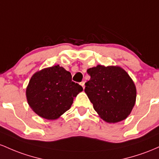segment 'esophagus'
<instances>
[{
  "label": "esophagus",
  "instance_id": "1",
  "mask_svg": "<svg viewBox=\"0 0 159 159\" xmlns=\"http://www.w3.org/2000/svg\"><path fill=\"white\" fill-rule=\"evenodd\" d=\"M80 85H82V87H83V89L85 88V83H84V82H82V83H80Z\"/></svg>",
  "mask_w": 159,
  "mask_h": 159
}]
</instances>
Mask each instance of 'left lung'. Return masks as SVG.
I'll return each mask as SVG.
<instances>
[{
  "label": "left lung",
  "instance_id": "8db88e82",
  "mask_svg": "<svg viewBox=\"0 0 159 159\" xmlns=\"http://www.w3.org/2000/svg\"><path fill=\"white\" fill-rule=\"evenodd\" d=\"M91 76L85 92L99 117L108 123L125 119L136 102L134 83L119 66L97 65L87 70Z\"/></svg>",
  "mask_w": 159,
  "mask_h": 159
}]
</instances>
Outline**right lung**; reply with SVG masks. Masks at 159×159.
Here are the masks:
<instances>
[{
  "instance_id": "add662e5",
  "label": "right lung",
  "mask_w": 159,
  "mask_h": 159,
  "mask_svg": "<svg viewBox=\"0 0 159 159\" xmlns=\"http://www.w3.org/2000/svg\"><path fill=\"white\" fill-rule=\"evenodd\" d=\"M83 90L72 81L70 73L59 65L37 71L26 88V98L34 112L53 120L70 108L74 99Z\"/></svg>"
}]
</instances>
